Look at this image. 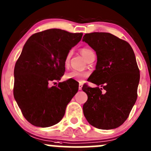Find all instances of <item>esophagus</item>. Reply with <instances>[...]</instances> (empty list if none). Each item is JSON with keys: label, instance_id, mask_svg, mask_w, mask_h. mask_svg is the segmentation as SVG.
Returning <instances> with one entry per match:
<instances>
[{"label": "esophagus", "instance_id": "1", "mask_svg": "<svg viewBox=\"0 0 151 151\" xmlns=\"http://www.w3.org/2000/svg\"><path fill=\"white\" fill-rule=\"evenodd\" d=\"M82 86H83V84L80 83V84H79V90H81V89H82Z\"/></svg>", "mask_w": 151, "mask_h": 151}]
</instances>
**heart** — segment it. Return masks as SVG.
<instances>
[{"instance_id": "1", "label": "heart", "mask_w": 151, "mask_h": 151, "mask_svg": "<svg viewBox=\"0 0 151 151\" xmlns=\"http://www.w3.org/2000/svg\"><path fill=\"white\" fill-rule=\"evenodd\" d=\"M81 55H83V57L86 60L90 55L93 53V52L91 49H89V48H83V49H81ZM71 55H72V52H69L68 54L67 55V56H66L65 60V64L66 65L69 63ZM88 76H89V72H87L72 70L71 71V72H67V73L65 74V78L67 79H74V80L75 81H84L86 77H88Z\"/></svg>"}]
</instances>
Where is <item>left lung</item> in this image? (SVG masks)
Instances as JSON below:
<instances>
[{"mask_svg": "<svg viewBox=\"0 0 151 151\" xmlns=\"http://www.w3.org/2000/svg\"><path fill=\"white\" fill-rule=\"evenodd\" d=\"M83 42L96 52V70L84 85L87 94L83 112L89 124L99 129H114L122 125L137 99L140 72L131 46L108 32L84 35Z\"/></svg>", "mask_w": 151, "mask_h": 151, "instance_id": "left-lung-1", "label": "left lung"}]
</instances>
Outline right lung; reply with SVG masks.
<instances>
[{"label":"right lung","mask_w":151,"mask_h":151,"mask_svg":"<svg viewBox=\"0 0 151 151\" xmlns=\"http://www.w3.org/2000/svg\"><path fill=\"white\" fill-rule=\"evenodd\" d=\"M61 29L32 35L22 48L14 69L13 95L26 120L38 127H50L62 120L66 107L78 91L75 81L60 82L70 50L82 37Z\"/></svg>","instance_id":"add662e5"}]
</instances>
